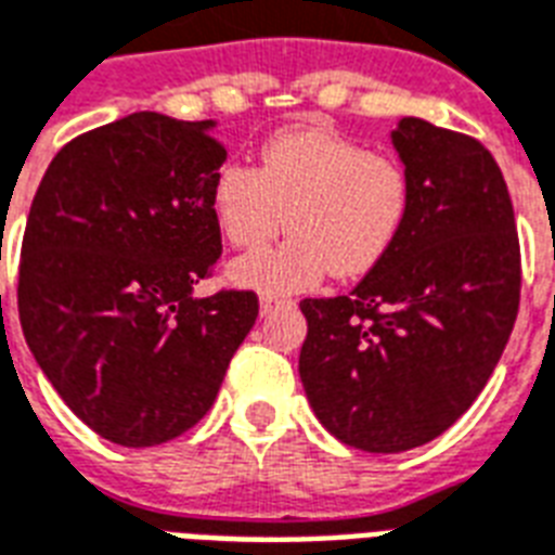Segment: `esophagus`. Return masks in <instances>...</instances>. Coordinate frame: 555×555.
Returning <instances> with one entry per match:
<instances>
[{
    "label": "esophagus",
    "mask_w": 555,
    "mask_h": 555,
    "mask_svg": "<svg viewBox=\"0 0 555 555\" xmlns=\"http://www.w3.org/2000/svg\"><path fill=\"white\" fill-rule=\"evenodd\" d=\"M281 306H292V300H281V298H272V295H263V298H260V318L272 314L274 309H281Z\"/></svg>",
    "instance_id": "esophagus-1"
}]
</instances>
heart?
Instances as JSON below:
<instances>
[{
    "instance_id": "b5f03b06",
    "label": "heart",
    "mask_w": 555,
    "mask_h": 555,
    "mask_svg": "<svg viewBox=\"0 0 555 555\" xmlns=\"http://www.w3.org/2000/svg\"><path fill=\"white\" fill-rule=\"evenodd\" d=\"M260 159V168L229 163L217 171V229L237 249H260L283 223L292 237L234 260V286L263 295L306 292L330 269L338 278H361L392 249L410 206L398 159L323 128L281 131Z\"/></svg>"
}]
</instances>
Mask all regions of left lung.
<instances>
[{
  "mask_svg": "<svg viewBox=\"0 0 555 555\" xmlns=\"http://www.w3.org/2000/svg\"><path fill=\"white\" fill-rule=\"evenodd\" d=\"M392 145L410 183L392 249L349 295L300 304L306 398L363 453H403L453 427L507 347L521 289L493 154L418 117L398 122Z\"/></svg>",
  "mask_w": 555,
  "mask_h": 555,
  "instance_id": "left-lung-1",
  "label": "left lung"
}]
</instances>
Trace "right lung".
Masks as SVG:
<instances>
[{
    "mask_svg": "<svg viewBox=\"0 0 555 555\" xmlns=\"http://www.w3.org/2000/svg\"><path fill=\"white\" fill-rule=\"evenodd\" d=\"M215 128L128 114L70 140L30 203L22 332L68 410L119 447L192 429L255 326V292L194 295L220 257Z\"/></svg>",
    "mask_w": 555,
    "mask_h": 555,
    "instance_id": "obj_1",
    "label": "right lung"
}]
</instances>
